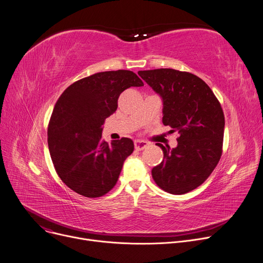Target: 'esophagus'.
<instances>
[{
	"instance_id": "esophagus-1",
	"label": "esophagus",
	"mask_w": 263,
	"mask_h": 263,
	"mask_svg": "<svg viewBox=\"0 0 263 263\" xmlns=\"http://www.w3.org/2000/svg\"><path fill=\"white\" fill-rule=\"evenodd\" d=\"M149 146V142L145 140H134V147L136 150H144Z\"/></svg>"
}]
</instances>
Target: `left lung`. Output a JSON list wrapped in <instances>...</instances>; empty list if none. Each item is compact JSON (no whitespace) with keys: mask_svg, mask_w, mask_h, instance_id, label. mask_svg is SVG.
I'll list each match as a JSON object with an SVG mask.
<instances>
[{"mask_svg":"<svg viewBox=\"0 0 263 263\" xmlns=\"http://www.w3.org/2000/svg\"><path fill=\"white\" fill-rule=\"evenodd\" d=\"M163 102L164 126L177 132L178 145L157 146L162 161L152 169L156 184L165 192L185 194L202 184L222 154L224 115L211 88L198 77L170 68L139 71Z\"/></svg>","mask_w":263,"mask_h":263,"instance_id":"8db88e82","label":"left lung"}]
</instances>
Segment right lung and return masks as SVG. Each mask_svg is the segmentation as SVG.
<instances>
[{"label":"right lung","mask_w":263,"mask_h":263,"mask_svg":"<svg viewBox=\"0 0 263 263\" xmlns=\"http://www.w3.org/2000/svg\"><path fill=\"white\" fill-rule=\"evenodd\" d=\"M144 86L130 70L105 71L70 85L59 98L48 125V147L62 181L76 193L97 198L116 184L133 141L122 137L111 145L102 137L105 119L130 87Z\"/></svg>","instance_id":"add662e5"}]
</instances>
